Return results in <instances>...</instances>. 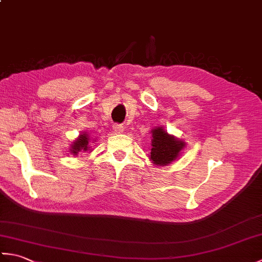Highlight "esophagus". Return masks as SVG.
<instances>
[{
  "instance_id": "34e87169",
  "label": "esophagus",
  "mask_w": 262,
  "mask_h": 262,
  "mask_svg": "<svg viewBox=\"0 0 262 262\" xmlns=\"http://www.w3.org/2000/svg\"><path fill=\"white\" fill-rule=\"evenodd\" d=\"M113 128H114V132L117 133V134H121V133H124V129H125L124 126H122V125H118V124L114 125Z\"/></svg>"
}]
</instances>
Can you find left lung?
<instances>
[{"label":"left lung","mask_w":262,"mask_h":262,"mask_svg":"<svg viewBox=\"0 0 262 262\" xmlns=\"http://www.w3.org/2000/svg\"><path fill=\"white\" fill-rule=\"evenodd\" d=\"M151 133L149 161L158 166L169 165L174 162L182 153L186 142L169 134L163 126H158Z\"/></svg>","instance_id":"8db88e82"}]
</instances>
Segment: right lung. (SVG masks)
Listing matches in <instances>:
<instances>
[{
	"label": "right lung",
	"instance_id": "obj_1",
	"mask_svg": "<svg viewBox=\"0 0 262 262\" xmlns=\"http://www.w3.org/2000/svg\"><path fill=\"white\" fill-rule=\"evenodd\" d=\"M93 138L90 136V134L86 132H83L79 135V137L75 138V141H73V143L71 144L69 152L74 155V157H77L79 153H86V152H92V146H91V143L96 142L94 140L93 142H91Z\"/></svg>",
	"mask_w": 262,
	"mask_h": 262
}]
</instances>
